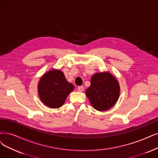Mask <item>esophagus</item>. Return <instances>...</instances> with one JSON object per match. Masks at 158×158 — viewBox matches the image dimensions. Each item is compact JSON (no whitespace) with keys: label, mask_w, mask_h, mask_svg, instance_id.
I'll list each match as a JSON object with an SVG mask.
<instances>
[{"label":"esophagus","mask_w":158,"mask_h":158,"mask_svg":"<svg viewBox=\"0 0 158 158\" xmlns=\"http://www.w3.org/2000/svg\"><path fill=\"white\" fill-rule=\"evenodd\" d=\"M84 87L82 85L78 87V91H79V92H82L84 91Z\"/></svg>","instance_id":"1"}]
</instances>
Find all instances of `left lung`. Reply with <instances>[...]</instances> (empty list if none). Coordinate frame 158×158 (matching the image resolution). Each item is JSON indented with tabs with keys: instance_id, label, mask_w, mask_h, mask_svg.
I'll return each mask as SVG.
<instances>
[{
	"instance_id": "obj_1",
	"label": "left lung",
	"mask_w": 158,
	"mask_h": 158,
	"mask_svg": "<svg viewBox=\"0 0 158 158\" xmlns=\"http://www.w3.org/2000/svg\"><path fill=\"white\" fill-rule=\"evenodd\" d=\"M120 87L116 78L108 72L94 74L91 85L85 91L93 108L98 111L110 109L117 101Z\"/></svg>"
}]
</instances>
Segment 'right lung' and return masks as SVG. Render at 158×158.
<instances>
[{"label":"right lung","mask_w":158,"mask_h":158,"mask_svg":"<svg viewBox=\"0 0 158 158\" xmlns=\"http://www.w3.org/2000/svg\"><path fill=\"white\" fill-rule=\"evenodd\" d=\"M74 85L66 80L65 75L60 70L47 72L41 78L38 93L42 102L51 108L61 107Z\"/></svg>","instance_id":"obj_1"}]
</instances>
